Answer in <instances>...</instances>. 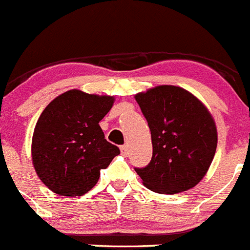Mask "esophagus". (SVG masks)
<instances>
[{
	"instance_id": "34e87169",
	"label": "esophagus",
	"mask_w": 250,
	"mask_h": 250,
	"mask_svg": "<svg viewBox=\"0 0 250 250\" xmlns=\"http://www.w3.org/2000/svg\"><path fill=\"white\" fill-rule=\"evenodd\" d=\"M120 150H122V154L124 155V157H127L128 154V146L127 145H124L120 147Z\"/></svg>"
}]
</instances>
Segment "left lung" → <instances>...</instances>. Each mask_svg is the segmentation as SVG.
<instances>
[{"mask_svg":"<svg viewBox=\"0 0 250 250\" xmlns=\"http://www.w3.org/2000/svg\"><path fill=\"white\" fill-rule=\"evenodd\" d=\"M135 98L149 126L153 145L149 164L135 167L143 185L162 194L196 186L216 150V125L209 110L179 86H157Z\"/></svg>","mask_w":250,"mask_h":250,"instance_id":"1","label":"left lung"}]
</instances>
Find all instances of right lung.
<instances>
[{"label":"right lung","instance_id":"1","mask_svg":"<svg viewBox=\"0 0 250 250\" xmlns=\"http://www.w3.org/2000/svg\"><path fill=\"white\" fill-rule=\"evenodd\" d=\"M114 97L70 90L54 98L41 113L31 142L40 180L54 193H87L113 158L117 146L104 138L100 122L112 109Z\"/></svg>","mask_w":250,"mask_h":250}]
</instances>
